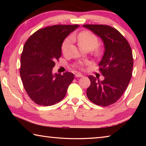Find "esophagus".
<instances>
[{"label":"esophagus","instance_id":"34e87169","mask_svg":"<svg viewBox=\"0 0 146 146\" xmlns=\"http://www.w3.org/2000/svg\"><path fill=\"white\" fill-rule=\"evenodd\" d=\"M84 75H82V74L80 73H76L75 74V77L76 78H80V77H83Z\"/></svg>","mask_w":146,"mask_h":146}]
</instances>
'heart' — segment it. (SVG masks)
Returning a JSON list of instances; mask_svg holds the SVG:
<instances>
[{
    "mask_svg": "<svg viewBox=\"0 0 146 146\" xmlns=\"http://www.w3.org/2000/svg\"><path fill=\"white\" fill-rule=\"evenodd\" d=\"M78 40L79 43L86 50H92L95 49L98 44V39L97 36L90 31H83L80 33L78 36ZM73 42V37L69 36L63 41L62 44V51L66 54L70 49V47Z\"/></svg>",
    "mask_w": 146,
    "mask_h": 146,
    "instance_id": "1",
    "label": "heart"
}]
</instances>
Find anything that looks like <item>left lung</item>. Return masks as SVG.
Returning <instances> with one entry per match:
<instances>
[{
	"label": "left lung",
	"instance_id": "left-lung-1",
	"mask_svg": "<svg viewBox=\"0 0 146 146\" xmlns=\"http://www.w3.org/2000/svg\"><path fill=\"white\" fill-rule=\"evenodd\" d=\"M88 29L101 38L104 55L98 64L104 80L89 76L91 85L86 95L98 106H108L115 103L126 90L132 76L133 58L129 43L119 31L110 26L86 24Z\"/></svg>",
	"mask_w": 146,
	"mask_h": 146
}]
</instances>
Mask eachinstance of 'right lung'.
<instances>
[{
	"label": "right lung",
	"instance_id": "add662e5",
	"mask_svg": "<svg viewBox=\"0 0 146 146\" xmlns=\"http://www.w3.org/2000/svg\"><path fill=\"white\" fill-rule=\"evenodd\" d=\"M79 25H55L39 29L24 44L20 74L24 88L36 104L49 106L63 99L73 73H53L62 55V44Z\"/></svg>",
	"mask_w": 146,
	"mask_h": 146
}]
</instances>
